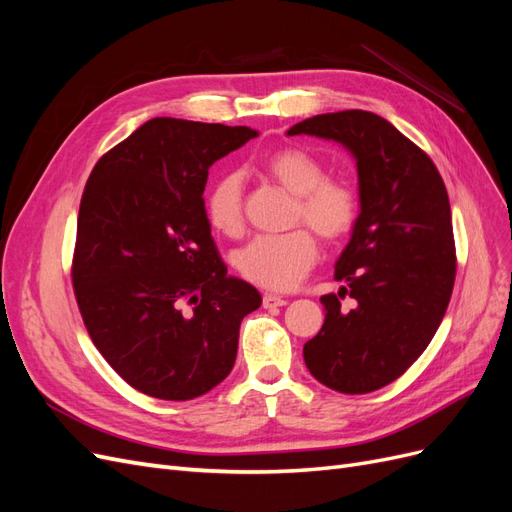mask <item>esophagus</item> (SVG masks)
<instances>
[{"label":"esophagus","mask_w":512,"mask_h":512,"mask_svg":"<svg viewBox=\"0 0 512 512\" xmlns=\"http://www.w3.org/2000/svg\"><path fill=\"white\" fill-rule=\"evenodd\" d=\"M286 303H288V299L280 297V294H265V297H262V305L265 307H282Z\"/></svg>","instance_id":"esophagus-1"}]
</instances>
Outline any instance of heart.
I'll return each instance as SVG.
<instances>
[{
  "instance_id": "heart-1",
  "label": "heart",
  "mask_w": 512,
  "mask_h": 512,
  "mask_svg": "<svg viewBox=\"0 0 512 512\" xmlns=\"http://www.w3.org/2000/svg\"><path fill=\"white\" fill-rule=\"evenodd\" d=\"M265 170L288 192L299 196L297 220H303L324 241H339L352 230L359 215V196L344 181L329 179V170L301 147L271 153ZM209 224L235 237L243 228V175L228 170L211 183L205 196ZM318 245L312 232L297 228L284 235H258L232 254V265L247 282L269 290H288L312 269Z\"/></svg>"
}]
</instances>
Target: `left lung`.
<instances>
[{
  "mask_svg": "<svg viewBox=\"0 0 512 512\" xmlns=\"http://www.w3.org/2000/svg\"><path fill=\"white\" fill-rule=\"evenodd\" d=\"M288 136L342 145L356 162L359 218L335 280L324 294V324L303 346L318 382L363 395L397 380L436 335L455 284L451 205L436 164L393 123L367 111L309 117ZM357 305L346 313L339 298Z\"/></svg>",
  "mask_w": 512,
  "mask_h": 512,
  "instance_id": "obj_1",
  "label": "left lung"
}]
</instances>
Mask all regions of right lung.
<instances>
[{
	"instance_id": "1",
	"label": "right lung",
	"mask_w": 512,
	"mask_h": 512,
	"mask_svg": "<svg viewBox=\"0 0 512 512\" xmlns=\"http://www.w3.org/2000/svg\"><path fill=\"white\" fill-rule=\"evenodd\" d=\"M258 132L156 117L91 170L72 284L100 354L136 391L168 401L209 393L237 359L260 292L228 275L211 237L213 162Z\"/></svg>"
}]
</instances>
